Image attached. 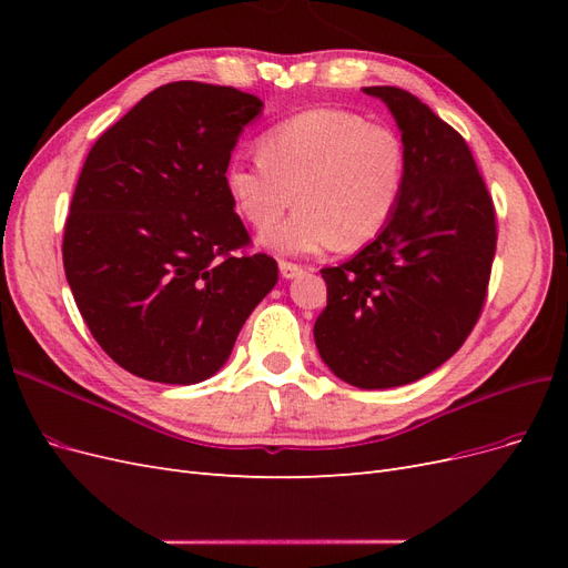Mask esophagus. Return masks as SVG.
<instances>
[{
  "label": "esophagus",
  "mask_w": 568,
  "mask_h": 568,
  "mask_svg": "<svg viewBox=\"0 0 568 568\" xmlns=\"http://www.w3.org/2000/svg\"><path fill=\"white\" fill-rule=\"evenodd\" d=\"M280 272L284 280H294V277H301L303 274V267L296 265V263H288V261H280Z\"/></svg>",
  "instance_id": "34e87169"
}]
</instances>
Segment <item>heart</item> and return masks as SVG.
I'll list each match as a JSON object with an SVG mask.
<instances>
[{"instance_id": "b5f03b06", "label": "heart", "mask_w": 568, "mask_h": 568, "mask_svg": "<svg viewBox=\"0 0 568 568\" xmlns=\"http://www.w3.org/2000/svg\"><path fill=\"white\" fill-rule=\"evenodd\" d=\"M257 156L232 161L225 189L234 211L282 255L363 248L388 227L405 194L403 136L353 111L291 115L261 136ZM294 197L300 211L275 229Z\"/></svg>"}]
</instances>
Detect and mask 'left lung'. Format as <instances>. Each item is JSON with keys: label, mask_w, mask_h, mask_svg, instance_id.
I'll return each instance as SVG.
<instances>
[{"label": "left lung", "mask_w": 568, "mask_h": 568, "mask_svg": "<svg viewBox=\"0 0 568 568\" xmlns=\"http://www.w3.org/2000/svg\"><path fill=\"white\" fill-rule=\"evenodd\" d=\"M403 132L407 182L388 227L324 267L317 351L338 379L393 388L422 379L471 334L488 296L495 205L464 136L400 88H365Z\"/></svg>", "instance_id": "1"}]
</instances>
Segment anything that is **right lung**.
I'll return each mask as SVG.
<instances>
[{
  "label": "right lung",
  "mask_w": 568,
  "mask_h": 568,
  "mask_svg": "<svg viewBox=\"0 0 568 568\" xmlns=\"http://www.w3.org/2000/svg\"><path fill=\"white\" fill-rule=\"evenodd\" d=\"M263 101L194 80L146 94L99 136L63 227L82 320L134 376L199 384L280 280L225 189L239 134Z\"/></svg>",
  "instance_id": "add662e5"
}]
</instances>
